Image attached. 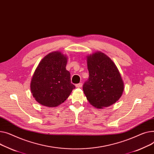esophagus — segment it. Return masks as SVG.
<instances>
[{"label": "esophagus", "instance_id": "esophagus-1", "mask_svg": "<svg viewBox=\"0 0 154 154\" xmlns=\"http://www.w3.org/2000/svg\"><path fill=\"white\" fill-rule=\"evenodd\" d=\"M82 85H83V84L81 83H78V84H76L75 86H76V88H81V86H82Z\"/></svg>", "mask_w": 154, "mask_h": 154}]
</instances>
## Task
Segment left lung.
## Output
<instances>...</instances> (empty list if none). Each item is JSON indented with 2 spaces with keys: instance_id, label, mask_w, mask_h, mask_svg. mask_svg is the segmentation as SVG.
<instances>
[{
  "instance_id": "1",
  "label": "left lung",
  "mask_w": 154,
  "mask_h": 154,
  "mask_svg": "<svg viewBox=\"0 0 154 154\" xmlns=\"http://www.w3.org/2000/svg\"><path fill=\"white\" fill-rule=\"evenodd\" d=\"M87 65L89 75L83 89L89 103L101 109L118 101L124 85L112 60L104 53L97 51L87 57Z\"/></svg>"
}]
</instances>
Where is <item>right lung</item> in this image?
Listing matches in <instances>:
<instances>
[{"label": "right lung", "instance_id": "add662e5", "mask_svg": "<svg viewBox=\"0 0 154 154\" xmlns=\"http://www.w3.org/2000/svg\"><path fill=\"white\" fill-rule=\"evenodd\" d=\"M67 58L60 51L45 56L36 68L31 80L33 97L40 104L56 107L64 102L75 88L66 69Z\"/></svg>", "mask_w": 154, "mask_h": 154}]
</instances>
